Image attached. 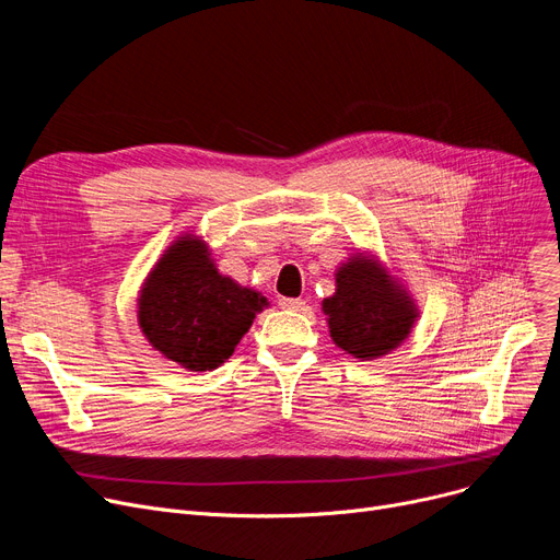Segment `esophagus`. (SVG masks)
<instances>
[{
    "label": "esophagus",
    "instance_id": "34e87169",
    "mask_svg": "<svg viewBox=\"0 0 560 560\" xmlns=\"http://www.w3.org/2000/svg\"><path fill=\"white\" fill-rule=\"evenodd\" d=\"M279 306L288 308V311H306L308 308V304L304 300H300V298H281Z\"/></svg>",
    "mask_w": 560,
    "mask_h": 560
}]
</instances>
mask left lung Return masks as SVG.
Here are the masks:
<instances>
[{
  "label": "left lung",
  "mask_w": 560,
  "mask_h": 560,
  "mask_svg": "<svg viewBox=\"0 0 560 560\" xmlns=\"http://www.w3.org/2000/svg\"><path fill=\"white\" fill-rule=\"evenodd\" d=\"M336 295L322 302L334 342L354 359H378L393 351L418 317L416 304L378 268L354 256L336 275Z\"/></svg>",
  "instance_id": "8db88e82"
}]
</instances>
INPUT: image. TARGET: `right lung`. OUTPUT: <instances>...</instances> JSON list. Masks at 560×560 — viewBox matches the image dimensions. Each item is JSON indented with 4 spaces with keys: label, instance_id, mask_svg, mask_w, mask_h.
<instances>
[{
    "label": "right lung",
    "instance_id": "obj_1",
    "mask_svg": "<svg viewBox=\"0 0 560 560\" xmlns=\"http://www.w3.org/2000/svg\"><path fill=\"white\" fill-rule=\"evenodd\" d=\"M138 306L142 334L165 359L206 372L233 354L268 300L222 277L203 243L188 235L156 262Z\"/></svg>",
    "mask_w": 560,
    "mask_h": 560
}]
</instances>
